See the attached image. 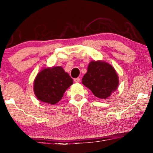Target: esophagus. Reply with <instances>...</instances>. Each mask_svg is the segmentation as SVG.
Segmentation results:
<instances>
[{
	"mask_svg": "<svg viewBox=\"0 0 153 153\" xmlns=\"http://www.w3.org/2000/svg\"><path fill=\"white\" fill-rule=\"evenodd\" d=\"M74 82L76 83H79L80 82V78L79 77H77V78L74 79Z\"/></svg>",
	"mask_w": 153,
	"mask_h": 153,
	"instance_id": "1",
	"label": "esophagus"
}]
</instances>
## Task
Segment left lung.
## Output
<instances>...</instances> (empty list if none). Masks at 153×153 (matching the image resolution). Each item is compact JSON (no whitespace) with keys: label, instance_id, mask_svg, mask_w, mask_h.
I'll list each match as a JSON object with an SVG mask.
<instances>
[{"label":"left lung","instance_id":"1","mask_svg":"<svg viewBox=\"0 0 153 153\" xmlns=\"http://www.w3.org/2000/svg\"><path fill=\"white\" fill-rule=\"evenodd\" d=\"M119 82L114 67L103 61H90L87 73L82 78V84L100 99L109 97L117 89Z\"/></svg>","mask_w":153,"mask_h":153}]
</instances>
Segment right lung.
I'll list each match as a JSON object with an SVG mask.
<instances>
[{
  "instance_id": "1",
  "label": "right lung",
  "mask_w": 153,
  "mask_h": 153,
  "mask_svg": "<svg viewBox=\"0 0 153 153\" xmlns=\"http://www.w3.org/2000/svg\"><path fill=\"white\" fill-rule=\"evenodd\" d=\"M73 84V79L62 67H45L35 77L33 92L40 101L54 105Z\"/></svg>"
}]
</instances>
